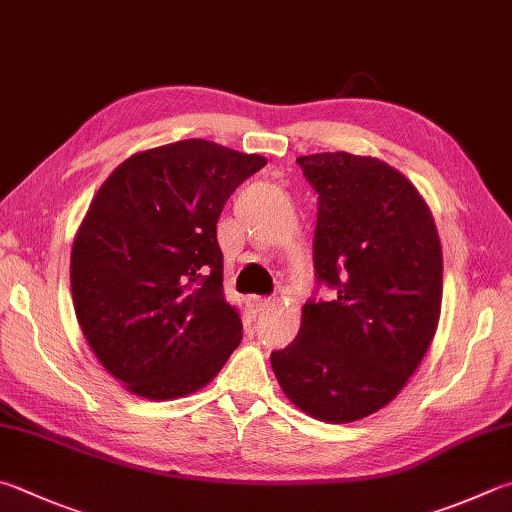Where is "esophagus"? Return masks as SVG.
I'll return each mask as SVG.
<instances>
[{"label":"esophagus","mask_w":512,"mask_h":512,"mask_svg":"<svg viewBox=\"0 0 512 512\" xmlns=\"http://www.w3.org/2000/svg\"><path fill=\"white\" fill-rule=\"evenodd\" d=\"M275 300L273 297H264V295H253V297H248V306H250V311L253 313H262V311H266L268 306H271Z\"/></svg>","instance_id":"obj_1"}]
</instances>
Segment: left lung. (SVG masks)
Masks as SVG:
<instances>
[{
	"instance_id": "left-lung-1",
	"label": "left lung",
	"mask_w": 512,
	"mask_h": 512,
	"mask_svg": "<svg viewBox=\"0 0 512 512\" xmlns=\"http://www.w3.org/2000/svg\"><path fill=\"white\" fill-rule=\"evenodd\" d=\"M297 165L318 192L315 280L336 297L302 306L300 333L271 365L302 412L351 423L394 401L430 347L441 241L421 194L387 163L322 152Z\"/></svg>"
}]
</instances>
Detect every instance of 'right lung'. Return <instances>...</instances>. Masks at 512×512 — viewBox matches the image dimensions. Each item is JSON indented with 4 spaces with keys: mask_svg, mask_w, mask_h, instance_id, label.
Returning <instances> with one entry per match:
<instances>
[{
    "mask_svg": "<svg viewBox=\"0 0 512 512\" xmlns=\"http://www.w3.org/2000/svg\"><path fill=\"white\" fill-rule=\"evenodd\" d=\"M264 165L190 138L129 156L100 185L71 248L73 309L100 365L129 392L150 401L197 392L239 347L217 221Z\"/></svg>",
    "mask_w": 512,
    "mask_h": 512,
    "instance_id": "1",
    "label": "right lung"
}]
</instances>
